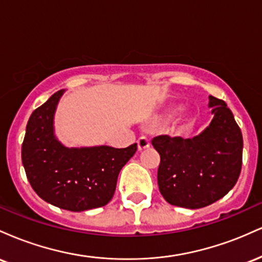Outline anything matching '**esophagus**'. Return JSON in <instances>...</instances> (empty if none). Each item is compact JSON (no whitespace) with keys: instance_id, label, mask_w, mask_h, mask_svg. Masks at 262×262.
<instances>
[{"instance_id":"34e87169","label":"esophagus","mask_w":262,"mask_h":262,"mask_svg":"<svg viewBox=\"0 0 262 262\" xmlns=\"http://www.w3.org/2000/svg\"><path fill=\"white\" fill-rule=\"evenodd\" d=\"M137 143H138V150H139V151H143V150L148 149L149 146H150V141L146 139V138H144V137L139 138Z\"/></svg>"}]
</instances>
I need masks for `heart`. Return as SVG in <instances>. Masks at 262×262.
<instances>
[{
    "label": "heart",
    "mask_w": 262,
    "mask_h": 262,
    "mask_svg": "<svg viewBox=\"0 0 262 262\" xmlns=\"http://www.w3.org/2000/svg\"><path fill=\"white\" fill-rule=\"evenodd\" d=\"M180 108H181V106H179V104H175V106L170 107L166 112L162 113L161 116L156 117L155 121H154V125L161 124V123L166 122L167 119H170L171 117H172L173 114L177 112V111H180ZM194 123H196V116L192 113H186V114H183L179 121H177L176 129L179 132H187L192 127H193Z\"/></svg>",
    "instance_id": "1"
}]
</instances>
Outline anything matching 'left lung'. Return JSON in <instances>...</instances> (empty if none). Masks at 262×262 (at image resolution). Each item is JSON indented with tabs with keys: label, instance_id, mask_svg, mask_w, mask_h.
Segmentation results:
<instances>
[{
	"label": "left lung",
	"instance_id": "left-lung-1",
	"mask_svg": "<svg viewBox=\"0 0 262 262\" xmlns=\"http://www.w3.org/2000/svg\"><path fill=\"white\" fill-rule=\"evenodd\" d=\"M213 119L191 139L159 135L158 185L170 204L197 209L217 202L235 186L242 171L243 135L224 101L209 96Z\"/></svg>",
	"mask_w": 262,
	"mask_h": 262
}]
</instances>
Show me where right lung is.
<instances>
[{
    "instance_id": "add662e5",
    "label": "right lung",
    "mask_w": 262,
    "mask_h": 262,
    "mask_svg": "<svg viewBox=\"0 0 262 262\" xmlns=\"http://www.w3.org/2000/svg\"><path fill=\"white\" fill-rule=\"evenodd\" d=\"M65 90L32 113L22 144L27 179L41 200L71 212L103 207L112 200L119 171L137 151L128 148H69L59 141L54 117Z\"/></svg>"
}]
</instances>
